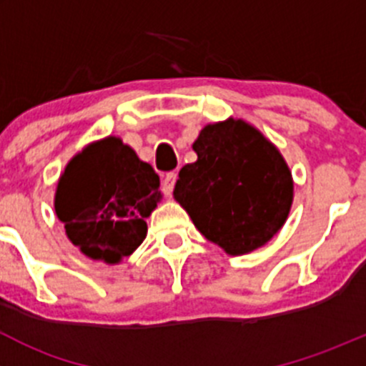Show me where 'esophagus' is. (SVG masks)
I'll return each instance as SVG.
<instances>
[{
    "label": "esophagus",
    "instance_id": "34e87169",
    "mask_svg": "<svg viewBox=\"0 0 366 366\" xmlns=\"http://www.w3.org/2000/svg\"><path fill=\"white\" fill-rule=\"evenodd\" d=\"M175 182H177V173H166L164 179H162V191H164V194H172L173 193V187H175Z\"/></svg>",
    "mask_w": 366,
    "mask_h": 366
}]
</instances>
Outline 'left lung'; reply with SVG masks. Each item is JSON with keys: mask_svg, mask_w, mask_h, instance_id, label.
<instances>
[{"mask_svg": "<svg viewBox=\"0 0 366 366\" xmlns=\"http://www.w3.org/2000/svg\"><path fill=\"white\" fill-rule=\"evenodd\" d=\"M193 150L198 159L179 172L173 198L198 232L234 257L267 244L294 200L292 172L274 143L230 117L205 125Z\"/></svg>", "mask_w": 366, "mask_h": 366, "instance_id": "left-lung-1", "label": "left lung"}]
</instances>
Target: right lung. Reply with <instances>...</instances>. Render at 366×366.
<instances>
[{
	"label": "right lung",
	"instance_id": "obj_1",
	"mask_svg": "<svg viewBox=\"0 0 366 366\" xmlns=\"http://www.w3.org/2000/svg\"><path fill=\"white\" fill-rule=\"evenodd\" d=\"M162 194L159 175L117 136L90 143L65 166L54 212L92 260L118 264L147 237V217Z\"/></svg>",
	"mask_w": 366,
	"mask_h": 366
}]
</instances>
